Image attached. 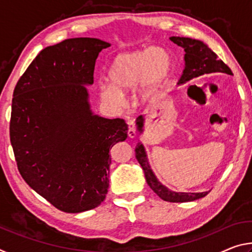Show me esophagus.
Wrapping results in <instances>:
<instances>
[{
	"label": "esophagus",
	"mask_w": 252,
	"mask_h": 252,
	"mask_svg": "<svg viewBox=\"0 0 252 252\" xmlns=\"http://www.w3.org/2000/svg\"><path fill=\"white\" fill-rule=\"evenodd\" d=\"M127 125H129V131H127V134H129L130 138H134V136L136 135L134 121L133 120H127Z\"/></svg>",
	"instance_id": "obj_1"
}]
</instances>
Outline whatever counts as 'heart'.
<instances>
[{"instance_id": "1", "label": "heart", "mask_w": 252, "mask_h": 252, "mask_svg": "<svg viewBox=\"0 0 252 252\" xmlns=\"http://www.w3.org/2000/svg\"><path fill=\"white\" fill-rule=\"evenodd\" d=\"M171 61L160 49L123 53L113 60L108 72L110 85H102L100 94L106 102L121 104L123 93L134 90L141 84V94L147 97L167 81Z\"/></svg>"}]
</instances>
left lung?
<instances>
[{
  "instance_id": "1",
  "label": "left lung",
  "mask_w": 252,
  "mask_h": 252,
  "mask_svg": "<svg viewBox=\"0 0 252 252\" xmlns=\"http://www.w3.org/2000/svg\"><path fill=\"white\" fill-rule=\"evenodd\" d=\"M173 43L185 49V61L186 66L183 70V74L179 80V84L186 83L193 78H198L201 75H233L232 71L225 63L220 60L213 51L209 48L203 42L190 37H180L171 36L170 37ZM136 125L140 132H142L143 127V117L140 116L136 119ZM135 157L139 163L144 171L146 180L149 187L159 195V197L168 202H188L194 201V200L206 197L208 192H198V193H187V192H173L168 190L161 183L157 180L152 170L149 167L146 151L141 143H138L135 147Z\"/></svg>"
}]
</instances>
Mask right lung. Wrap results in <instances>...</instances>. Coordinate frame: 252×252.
Listing matches in <instances>:
<instances>
[{"label": "right lung", "mask_w": 252, "mask_h": 252, "mask_svg": "<svg viewBox=\"0 0 252 252\" xmlns=\"http://www.w3.org/2000/svg\"><path fill=\"white\" fill-rule=\"evenodd\" d=\"M110 43L74 37L41 51L15 85L10 140L24 181L59 210L94 209L109 189L114 144L125 141L122 119L94 116L85 84Z\"/></svg>", "instance_id": "right-lung-1"}]
</instances>
